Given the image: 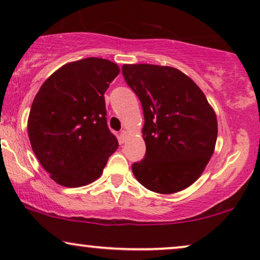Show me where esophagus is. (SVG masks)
<instances>
[{
  "label": "esophagus",
  "mask_w": 260,
  "mask_h": 260,
  "mask_svg": "<svg viewBox=\"0 0 260 260\" xmlns=\"http://www.w3.org/2000/svg\"><path fill=\"white\" fill-rule=\"evenodd\" d=\"M126 137H127V133H126V131H125V130H122V131H120V134H119V138H120V141L123 142V143H124V142H125Z\"/></svg>",
  "instance_id": "obj_1"
}]
</instances>
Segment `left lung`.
Masks as SVG:
<instances>
[{"instance_id": "1", "label": "left lung", "mask_w": 260, "mask_h": 260, "mask_svg": "<svg viewBox=\"0 0 260 260\" xmlns=\"http://www.w3.org/2000/svg\"><path fill=\"white\" fill-rule=\"evenodd\" d=\"M126 84L144 115V158L133 173L147 189L176 193L199 179L214 151L218 123L204 92L181 71L168 66L123 65Z\"/></svg>"}]
</instances>
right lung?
Instances as JSON below:
<instances>
[{
	"mask_svg": "<svg viewBox=\"0 0 260 260\" xmlns=\"http://www.w3.org/2000/svg\"><path fill=\"white\" fill-rule=\"evenodd\" d=\"M110 60L86 58L55 71L31 104L28 136L56 183L81 187L102 175L118 141L110 131L104 93L118 76Z\"/></svg>",
	"mask_w": 260,
	"mask_h": 260,
	"instance_id": "add662e5",
	"label": "right lung"
}]
</instances>
